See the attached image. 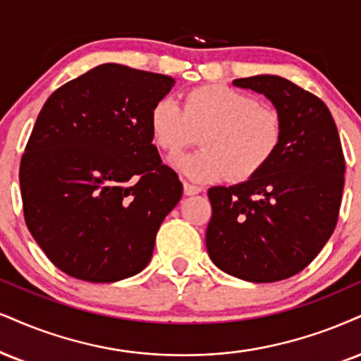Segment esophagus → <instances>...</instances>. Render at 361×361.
I'll use <instances>...</instances> for the list:
<instances>
[{
  "mask_svg": "<svg viewBox=\"0 0 361 361\" xmlns=\"http://www.w3.org/2000/svg\"><path fill=\"white\" fill-rule=\"evenodd\" d=\"M201 192V188H197V185L194 184H189V182H184V194L185 195H195Z\"/></svg>",
  "mask_w": 361,
  "mask_h": 361,
  "instance_id": "1",
  "label": "esophagus"
}]
</instances>
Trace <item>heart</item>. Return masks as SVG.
<instances>
[{
	"label": "heart",
	"instance_id": "obj_1",
	"mask_svg": "<svg viewBox=\"0 0 361 361\" xmlns=\"http://www.w3.org/2000/svg\"><path fill=\"white\" fill-rule=\"evenodd\" d=\"M201 131L202 149L173 155L171 166L195 182L226 176L244 180L273 159L283 126L276 110L224 85L195 88L185 95L184 106L164 97L150 110L152 139L169 154L179 152Z\"/></svg>",
	"mask_w": 361,
	"mask_h": 361
}]
</instances>
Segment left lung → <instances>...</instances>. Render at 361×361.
<instances>
[{"label": "left lung", "mask_w": 361, "mask_h": 361, "mask_svg": "<svg viewBox=\"0 0 361 361\" xmlns=\"http://www.w3.org/2000/svg\"><path fill=\"white\" fill-rule=\"evenodd\" d=\"M261 93L281 118L273 159L241 184L209 189V257L224 273L251 283L291 278L322 251L336 226L345 159L328 106L278 75L238 78Z\"/></svg>", "instance_id": "obj_1"}]
</instances>
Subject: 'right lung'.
Here are the masks:
<instances>
[{
    "label": "right lung",
    "mask_w": 361,
    "mask_h": 361,
    "mask_svg": "<svg viewBox=\"0 0 361 361\" xmlns=\"http://www.w3.org/2000/svg\"><path fill=\"white\" fill-rule=\"evenodd\" d=\"M176 80L104 63L44 102L20 166L25 221L53 264L88 283L140 273L182 197L150 133Z\"/></svg>",
    "instance_id": "add662e5"
}]
</instances>
